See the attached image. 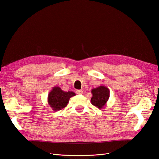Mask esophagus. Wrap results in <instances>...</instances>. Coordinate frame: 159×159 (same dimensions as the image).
<instances>
[{
  "mask_svg": "<svg viewBox=\"0 0 159 159\" xmlns=\"http://www.w3.org/2000/svg\"><path fill=\"white\" fill-rule=\"evenodd\" d=\"M75 92H76L77 94H78V95L83 94V91L82 90H77Z\"/></svg>",
  "mask_w": 159,
  "mask_h": 159,
  "instance_id": "esophagus-1",
  "label": "esophagus"
}]
</instances>
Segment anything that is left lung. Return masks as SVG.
<instances>
[{"mask_svg": "<svg viewBox=\"0 0 159 159\" xmlns=\"http://www.w3.org/2000/svg\"><path fill=\"white\" fill-rule=\"evenodd\" d=\"M91 92L92 93V98L91 99V104L99 109H103L109 98V89L106 86L101 85L91 89Z\"/></svg>", "mask_w": 159, "mask_h": 159, "instance_id": "obj_1", "label": "left lung"}]
</instances>
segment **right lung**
I'll list each match as a JSON object with an SVG mask.
<instances>
[{"instance_id":"obj_1","label":"right lung","mask_w":159,"mask_h":159,"mask_svg":"<svg viewBox=\"0 0 159 159\" xmlns=\"http://www.w3.org/2000/svg\"><path fill=\"white\" fill-rule=\"evenodd\" d=\"M75 95L74 91H66L60 87L52 88L48 96V103L54 111H57L64 108L68 105L70 98Z\"/></svg>"}]
</instances>
